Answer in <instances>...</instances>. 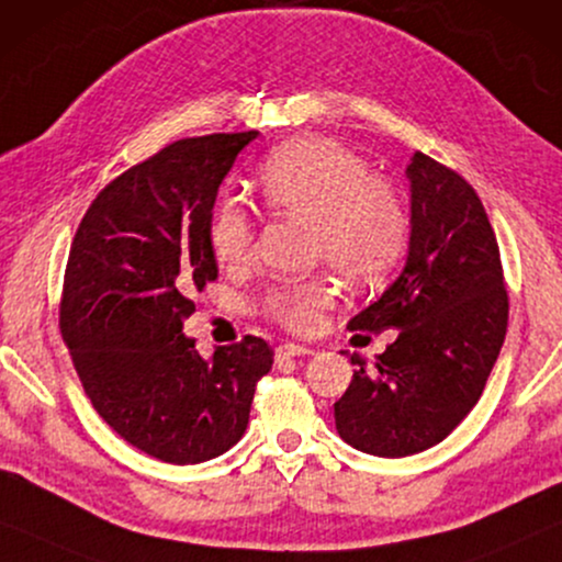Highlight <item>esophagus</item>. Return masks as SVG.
<instances>
[{
    "label": "esophagus",
    "instance_id": "esophagus-1",
    "mask_svg": "<svg viewBox=\"0 0 562 562\" xmlns=\"http://www.w3.org/2000/svg\"><path fill=\"white\" fill-rule=\"evenodd\" d=\"M305 353H313L311 346H300V344H280L278 349H274V359L280 363L282 361H290L295 357H305Z\"/></svg>",
    "mask_w": 562,
    "mask_h": 562
}]
</instances>
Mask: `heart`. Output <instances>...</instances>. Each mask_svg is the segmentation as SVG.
<instances>
[{"mask_svg":"<svg viewBox=\"0 0 562 562\" xmlns=\"http://www.w3.org/2000/svg\"><path fill=\"white\" fill-rule=\"evenodd\" d=\"M259 195L278 216L313 228V257L353 284L384 280L409 241V213L390 180L371 176L361 155L328 137H300L274 149L257 172ZM211 247L221 265L244 267L255 251V221L224 199L211 216ZM338 300L330 278L288 284L265 297V313L295 334L321 326Z\"/></svg>","mask_w":562,"mask_h":562,"instance_id":"obj_1","label":"heart"}]
</instances>
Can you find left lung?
Returning a JSON list of instances; mask_svg holds the SVG:
<instances>
[{
  "label": "left lung",
  "instance_id": "left-lung-1",
  "mask_svg": "<svg viewBox=\"0 0 562 562\" xmlns=\"http://www.w3.org/2000/svg\"><path fill=\"white\" fill-rule=\"evenodd\" d=\"M409 180V251L400 278L349 321V330L394 344L374 369L359 363L334 405L349 446L382 458L440 442L476 405L509 321L494 228L476 191L432 157L415 153Z\"/></svg>",
  "mask_w": 562,
  "mask_h": 562
}]
</instances>
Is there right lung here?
<instances>
[{"label": "right lung", "mask_w": 562, "mask_h": 562, "mask_svg": "<svg viewBox=\"0 0 562 562\" xmlns=\"http://www.w3.org/2000/svg\"><path fill=\"white\" fill-rule=\"evenodd\" d=\"M259 132L178 139L101 191L78 224L60 295V334L91 405L116 436L165 463H201L239 442L265 338L203 359L183 321L218 278L211 216L236 155Z\"/></svg>", "instance_id": "obj_1"}]
</instances>
